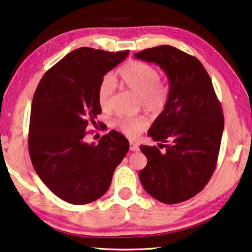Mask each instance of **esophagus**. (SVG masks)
I'll return each mask as SVG.
<instances>
[{"mask_svg":"<svg viewBox=\"0 0 252 252\" xmlns=\"http://www.w3.org/2000/svg\"><path fill=\"white\" fill-rule=\"evenodd\" d=\"M130 150L131 151H139L140 150V148H139V145L136 144V143H134V142H130Z\"/></svg>","mask_w":252,"mask_h":252,"instance_id":"34e87169","label":"esophagus"}]
</instances>
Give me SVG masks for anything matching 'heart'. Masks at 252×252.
<instances>
[{"instance_id":"1","label":"heart","mask_w":252,"mask_h":252,"mask_svg":"<svg viewBox=\"0 0 252 252\" xmlns=\"http://www.w3.org/2000/svg\"><path fill=\"white\" fill-rule=\"evenodd\" d=\"M121 84L140 95L141 103L145 109L158 111L165 106L168 88L165 82L159 79L158 71L149 63L132 61L119 70ZM117 90V80L108 75L101 80L98 88V101L102 109L111 106L112 98ZM146 126L143 117H122L118 120V126L123 133L134 138Z\"/></svg>"}]
</instances>
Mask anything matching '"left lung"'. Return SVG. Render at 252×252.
I'll return each instance as SVG.
<instances>
[{
    "label": "left lung",
    "instance_id": "obj_1",
    "mask_svg": "<svg viewBox=\"0 0 252 252\" xmlns=\"http://www.w3.org/2000/svg\"><path fill=\"white\" fill-rule=\"evenodd\" d=\"M162 68L170 90L161 114L148 132L165 151L141 145L148 164L140 171L143 189L164 204L194 197L216 168L223 131L222 109L207 71L197 58L168 45L134 54Z\"/></svg>",
    "mask_w": 252,
    "mask_h": 252
}]
</instances>
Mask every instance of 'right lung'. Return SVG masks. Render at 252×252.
I'll use <instances>...</instances> for the list:
<instances>
[{
    "instance_id": "add662e5",
    "label": "right lung",
    "mask_w": 252,
    "mask_h": 252,
    "mask_svg": "<svg viewBox=\"0 0 252 252\" xmlns=\"http://www.w3.org/2000/svg\"><path fill=\"white\" fill-rule=\"evenodd\" d=\"M129 50H72L43 76L33 97L29 151L40 180L67 203L84 205L106 193L113 172L129 151L118 131L87 143V126L101 112L98 88L103 76Z\"/></svg>"
}]
</instances>
